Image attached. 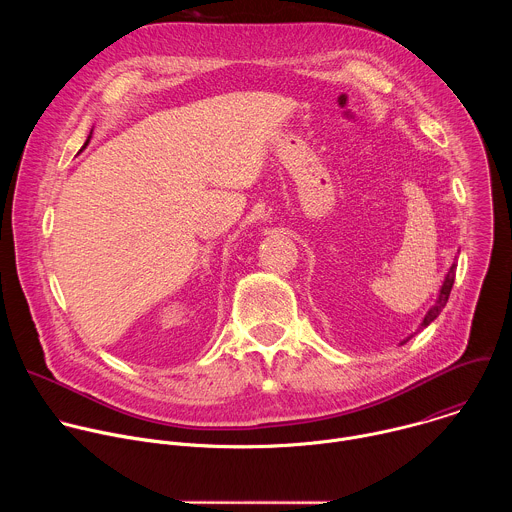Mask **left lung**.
I'll list each match as a JSON object with an SVG mask.
<instances>
[{"label":"left lung","mask_w":512,"mask_h":512,"mask_svg":"<svg viewBox=\"0 0 512 512\" xmlns=\"http://www.w3.org/2000/svg\"><path fill=\"white\" fill-rule=\"evenodd\" d=\"M456 263H452V267H450V271H448V275H446V279H444V285H442V289H440V298H437V302L431 306V310L425 314V318H423V322H421V328H425V326H429L437 316H440V312L446 308V304H448V298H450V291H452V287H454V279H456Z\"/></svg>","instance_id":"left-lung-1"}]
</instances>
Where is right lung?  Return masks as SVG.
I'll list each match as a JSON object with an SVG mask.
<instances>
[{
  "label": "right lung",
  "mask_w": 512,
  "mask_h": 512,
  "mask_svg": "<svg viewBox=\"0 0 512 512\" xmlns=\"http://www.w3.org/2000/svg\"><path fill=\"white\" fill-rule=\"evenodd\" d=\"M87 143H89V139H87ZM87 143H85V145H87Z\"/></svg>",
  "instance_id": "right-lung-1"
}]
</instances>
